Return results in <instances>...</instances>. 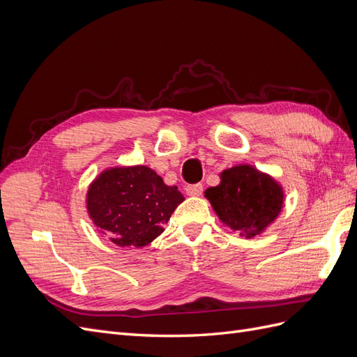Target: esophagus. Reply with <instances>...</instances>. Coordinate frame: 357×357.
Masks as SVG:
<instances>
[{"label":"esophagus","instance_id":"34e87169","mask_svg":"<svg viewBox=\"0 0 357 357\" xmlns=\"http://www.w3.org/2000/svg\"><path fill=\"white\" fill-rule=\"evenodd\" d=\"M202 189L204 188H202L201 183H195V185H188L186 186V193L190 197H198L202 193Z\"/></svg>","mask_w":357,"mask_h":357}]
</instances>
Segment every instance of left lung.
Returning <instances> with one entry per match:
<instances>
[{
  "label": "left lung",
  "mask_w": 357,
  "mask_h": 357,
  "mask_svg": "<svg viewBox=\"0 0 357 357\" xmlns=\"http://www.w3.org/2000/svg\"><path fill=\"white\" fill-rule=\"evenodd\" d=\"M225 225L243 236L261 234L274 222L283 205V190L253 167L238 165L222 172V183L205 190Z\"/></svg>",
  "instance_id": "1"
}]
</instances>
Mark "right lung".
Segmentation results:
<instances>
[{
	"label": "right lung",
	"mask_w": 357,
	"mask_h": 357,
	"mask_svg": "<svg viewBox=\"0 0 357 357\" xmlns=\"http://www.w3.org/2000/svg\"><path fill=\"white\" fill-rule=\"evenodd\" d=\"M185 199L147 167L104 171L88 192V211L117 245L143 247L164 232L172 211Z\"/></svg>",
	"instance_id": "obj_1"
}]
</instances>
